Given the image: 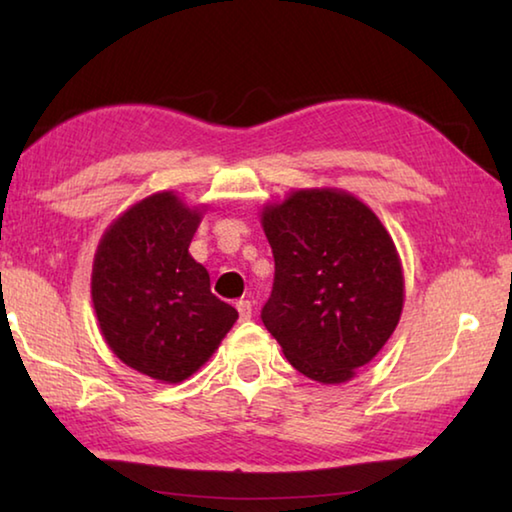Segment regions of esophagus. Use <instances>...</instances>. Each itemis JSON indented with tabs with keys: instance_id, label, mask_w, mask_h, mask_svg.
Segmentation results:
<instances>
[{
	"instance_id": "34e87169",
	"label": "esophagus",
	"mask_w": 512,
	"mask_h": 512,
	"mask_svg": "<svg viewBox=\"0 0 512 512\" xmlns=\"http://www.w3.org/2000/svg\"><path fill=\"white\" fill-rule=\"evenodd\" d=\"M237 311L241 320H250V316H253V305H250V300H239Z\"/></svg>"
}]
</instances>
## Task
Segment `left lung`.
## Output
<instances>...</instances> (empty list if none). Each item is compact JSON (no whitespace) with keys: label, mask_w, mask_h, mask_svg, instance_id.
I'll return each mask as SVG.
<instances>
[{"label":"left lung","mask_w":512,"mask_h":512,"mask_svg":"<svg viewBox=\"0 0 512 512\" xmlns=\"http://www.w3.org/2000/svg\"><path fill=\"white\" fill-rule=\"evenodd\" d=\"M275 282L262 320L284 357L318 384H345L400 323L404 271L393 237L345 189H293L264 203Z\"/></svg>","instance_id":"obj_1"}]
</instances>
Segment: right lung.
Segmentation results:
<instances>
[{
	"mask_svg": "<svg viewBox=\"0 0 512 512\" xmlns=\"http://www.w3.org/2000/svg\"><path fill=\"white\" fill-rule=\"evenodd\" d=\"M207 205L164 189L133 203L99 239L90 293L108 348L162 384H180L219 350L237 309L189 255Z\"/></svg>",
	"mask_w": 512,
	"mask_h": 512,
	"instance_id": "obj_1",
	"label": "right lung"
}]
</instances>
